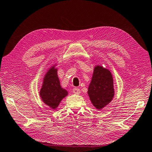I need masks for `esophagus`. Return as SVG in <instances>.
Returning <instances> with one entry per match:
<instances>
[{
	"instance_id": "obj_1",
	"label": "esophagus",
	"mask_w": 152,
	"mask_h": 152,
	"mask_svg": "<svg viewBox=\"0 0 152 152\" xmlns=\"http://www.w3.org/2000/svg\"><path fill=\"white\" fill-rule=\"evenodd\" d=\"M73 92L75 94L79 95V94H80V93H81V91H80V89H78V88H74L73 89Z\"/></svg>"
}]
</instances>
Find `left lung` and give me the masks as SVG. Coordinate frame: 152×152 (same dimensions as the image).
Segmentation results:
<instances>
[{
    "mask_svg": "<svg viewBox=\"0 0 152 152\" xmlns=\"http://www.w3.org/2000/svg\"><path fill=\"white\" fill-rule=\"evenodd\" d=\"M113 87V79L110 71L101 65L95 66L87 91L95 108L102 110L111 102L114 97Z\"/></svg>",
    "mask_w": 152,
    "mask_h": 152,
    "instance_id": "8db88e82",
    "label": "left lung"
}]
</instances>
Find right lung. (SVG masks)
Returning a JSON list of instances; mask_svg holds the SVG:
<instances>
[{
  "label": "right lung",
  "instance_id": "obj_1",
  "mask_svg": "<svg viewBox=\"0 0 152 152\" xmlns=\"http://www.w3.org/2000/svg\"><path fill=\"white\" fill-rule=\"evenodd\" d=\"M53 65L45 73L40 90V97L45 104L55 110L64 97L68 95L66 90L61 87L57 75V68Z\"/></svg>",
  "mask_w": 152,
  "mask_h": 152
}]
</instances>
